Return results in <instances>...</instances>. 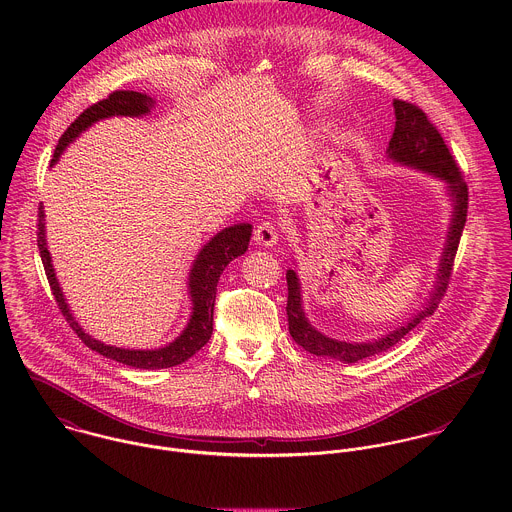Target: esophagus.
Masks as SVG:
<instances>
[{
  "label": "esophagus",
  "mask_w": 512,
  "mask_h": 512,
  "mask_svg": "<svg viewBox=\"0 0 512 512\" xmlns=\"http://www.w3.org/2000/svg\"><path fill=\"white\" fill-rule=\"evenodd\" d=\"M278 238H280V232H278V228H276V224L274 222H260L258 226H256V230H254V242L258 244V246H264V248H270V246H274L276 242H278Z\"/></svg>",
  "instance_id": "1"
}]
</instances>
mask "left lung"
<instances>
[{
	"mask_svg": "<svg viewBox=\"0 0 512 512\" xmlns=\"http://www.w3.org/2000/svg\"><path fill=\"white\" fill-rule=\"evenodd\" d=\"M394 114H396V126L394 134L388 142L386 155L390 161L408 165L414 169H420L424 173H430L445 181L447 185V195L451 199V220H449V230L445 238V246L441 252L439 260L438 274H436V284L434 290L430 293V299L418 313L410 317L408 323L402 327L390 331L388 335H382L380 339L366 341V343H347L339 339H331L317 331L309 319L305 317L303 305H301V284L295 274V270H288L286 280H288V325H290V335L297 345H301L305 351L317 355V357H329L341 363H357L363 361L366 357H374L378 353L388 351L394 347L398 341H402L418 323H422L426 317H430L438 309L439 301L443 293L447 290L451 270H453V258L459 246V238L465 226L467 219V201H469V191L467 183L461 177V171L445 146L441 134L436 130V126L428 120L426 112L420 110L418 106L404 102V100H394Z\"/></svg>",
	"mask_w": 512,
	"mask_h": 512,
	"instance_id": "obj_1",
	"label": "left lung"
}]
</instances>
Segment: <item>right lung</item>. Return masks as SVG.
Returning <instances> with one entry per match:
<instances>
[{
    "instance_id": "add662e5",
    "label": "right lung",
    "mask_w": 512,
    "mask_h": 512,
    "mask_svg": "<svg viewBox=\"0 0 512 512\" xmlns=\"http://www.w3.org/2000/svg\"><path fill=\"white\" fill-rule=\"evenodd\" d=\"M155 100L142 92H134V90H116L112 92L108 98L92 104L90 108H86L73 124L67 128V132L61 136L53 161L57 163L61 153L67 149L69 144H73L74 140L86 130L90 128L94 122L104 120V118H112V116H144L147 112H151ZM39 232H37V246H39V254L45 266V274L49 280V286L53 290V295L59 303V309L63 311L65 319L69 321V325L76 331V335L82 339V343L100 353L106 359H112L116 363L122 365L134 366V368H169V366L181 365L187 359H191L201 347L207 345V341L213 335V311H215V299H217V284H219L220 274L222 270L238 256H242L248 250V242L252 236V224L248 222H240L228 228H222L217 232L197 254L193 268L189 272V295L193 301V311L189 317L187 327L181 331V335L171 341L169 345L161 347V349H151V351H140V349H122V347H114V345H106L102 341H96L94 337H90L88 333L82 331V327L78 325V321L74 319L69 303L63 295V290L59 286L55 268H53V260L47 248V236H45V211L43 205H39Z\"/></svg>"
}]
</instances>
